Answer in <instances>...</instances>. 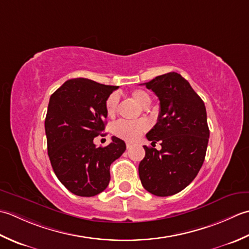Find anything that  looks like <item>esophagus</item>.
Wrapping results in <instances>:
<instances>
[{
  "mask_svg": "<svg viewBox=\"0 0 249 249\" xmlns=\"http://www.w3.org/2000/svg\"><path fill=\"white\" fill-rule=\"evenodd\" d=\"M131 147H132V144L131 143H126V148H131Z\"/></svg>",
  "mask_w": 249,
  "mask_h": 249,
  "instance_id": "1",
  "label": "esophagus"
}]
</instances>
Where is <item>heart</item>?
I'll list each match as a JSON object with an SVG mask.
<instances>
[{
	"instance_id": "b5f03b06",
	"label": "heart",
	"mask_w": 249,
	"mask_h": 249,
	"mask_svg": "<svg viewBox=\"0 0 249 249\" xmlns=\"http://www.w3.org/2000/svg\"><path fill=\"white\" fill-rule=\"evenodd\" d=\"M132 98H133L136 102L140 105L146 107L147 105L150 103V98L147 92L144 90L136 89L132 91ZM118 94L117 93H111L107 100L105 102V108L106 113L108 115H114L116 109L118 106ZM148 128V124L145 120H138V121H126V120H119L117 123H115L111 126V131L113 133L126 141H135L139 139V136L143 133L144 131Z\"/></svg>"
}]
</instances>
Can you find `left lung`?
Instances as JSON below:
<instances>
[{
  "instance_id": "obj_1",
  "label": "left lung",
  "mask_w": 249,
  "mask_h": 249,
  "mask_svg": "<svg viewBox=\"0 0 249 249\" xmlns=\"http://www.w3.org/2000/svg\"><path fill=\"white\" fill-rule=\"evenodd\" d=\"M160 101L158 121L146 138L161 150L144 146L139 174L144 188L158 196H173L196 178L204 162L210 130L204 102L178 73L144 84Z\"/></svg>"
}]
</instances>
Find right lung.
I'll return each mask as SVG.
<instances>
[{
  "mask_svg": "<svg viewBox=\"0 0 249 249\" xmlns=\"http://www.w3.org/2000/svg\"><path fill=\"white\" fill-rule=\"evenodd\" d=\"M118 87L87 78L69 79L50 96L45 132L50 163L65 188L79 196H93L109 184V166L124 153L125 143L116 136L96 147L104 131L105 102Z\"/></svg>",
  "mask_w": 249,
  "mask_h": 249,
  "instance_id": "1",
  "label": "right lung"
}]
</instances>
